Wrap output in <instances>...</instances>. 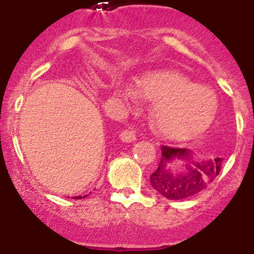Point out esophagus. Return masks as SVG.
<instances>
[{
  "label": "esophagus",
  "mask_w": 254,
  "mask_h": 254,
  "mask_svg": "<svg viewBox=\"0 0 254 254\" xmlns=\"http://www.w3.org/2000/svg\"><path fill=\"white\" fill-rule=\"evenodd\" d=\"M120 139L125 143H131V141L136 140V134L135 130L132 129H125L120 132Z\"/></svg>",
  "instance_id": "esophagus-1"
}]
</instances>
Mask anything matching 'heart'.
<instances>
[{
  "instance_id": "1",
  "label": "heart",
  "mask_w": 254,
  "mask_h": 254,
  "mask_svg": "<svg viewBox=\"0 0 254 254\" xmlns=\"http://www.w3.org/2000/svg\"><path fill=\"white\" fill-rule=\"evenodd\" d=\"M127 99L155 102L153 122L164 136L190 139L211 125L218 111V97L211 88L195 84L177 70H155L147 73L136 83L120 86Z\"/></svg>"
}]
</instances>
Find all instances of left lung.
<instances>
[{"instance_id":"8db88e82","label":"left lung","mask_w":254,"mask_h":254,"mask_svg":"<svg viewBox=\"0 0 254 254\" xmlns=\"http://www.w3.org/2000/svg\"><path fill=\"white\" fill-rule=\"evenodd\" d=\"M162 157L158 168L150 175V185L155 191L170 200L191 197L204 189L220 173L223 158L195 161L192 153L186 148H172L162 145ZM173 159H187L182 173L172 174L168 163Z\"/></svg>"}]
</instances>
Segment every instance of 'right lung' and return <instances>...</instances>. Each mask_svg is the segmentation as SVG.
I'll return each mask as SVG.
<instances>
[{"mask_svg": "<svg viewBox=\"0 0 254 254\" xmlns=\"http://www.w3.org/2000/svg\"><path fill=\"white\" fill-rule=\"evenodd\" d=\"M83 197H86V196H83ZM73 198H76V200H79V198H82V196H76V197H73Z\"/></svg>", "mask_w": 254, "mask_h": 254, "instance_id": "obj_1", "label": "right lung"}]
</instances>
